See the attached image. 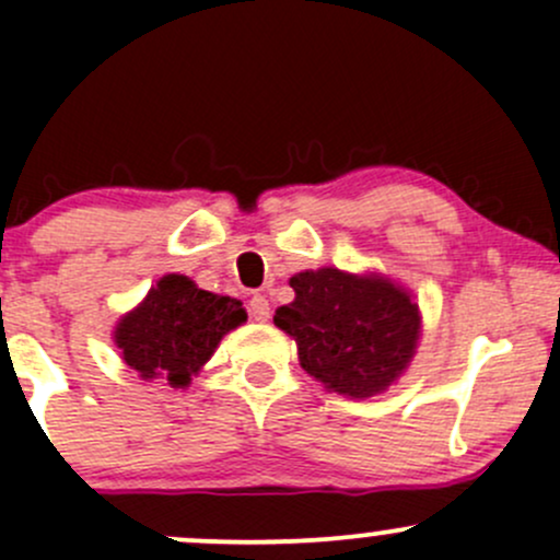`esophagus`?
I'll list each match as a JSON object with an SVG mask.
<instances>
[{
	"label": "esophagus",
	"mask_w": 560,
	"mask_h": 560,
	"mask_svg": "<svg viewBox=\"0 0 560 560\" xmlns=\"http://www.w3.org/2000/svg\"><path fill=\"white\" fill-rule=\"evenodd\" d=\"M249 316L255 322H268L270 319V303L265 295H252L249 300Z\"/></svg>",
	"instance_id": "34e87169"
}]
</instances>
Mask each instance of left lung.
Masks as SVG:
<instances>
[{
  "label": "left lung",
  "instance_id": "obj_1",
  "mask_svg": "<svg viewBox=\"0 0 560 560\" xmlns=\"http://www.w3.org/2000/svg\"><path fill=\"white\" fill-rule=\"evenodd\" d=\"M295 300L276 311V327L295 338L300 368L329 392L373 397L386 392L416 354L419 305L378 273L338 268L292 276Z\"/></svg>",
  "mask_w": 560,
  "mask_h": 560
}]
</instances>
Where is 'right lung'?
<instances>
[{
  "instance_id": "obj_1",
  "label": "right lung",
  "mask_w": 560,
  "mask_h": 560,
  "mask_svg": "<svg viewBox=\"0 0 560 560\" xmlns=\"http://www.w3.org/2000/svg\"><path fill=\"white\" fill-rule=\"evenodd\" d=\"M244 322L241 300L198 290L187 276L168 273L117 322L115 343L141 381L185 388L214 354L222 335Z\"/></svg>"
}]
</instances>
